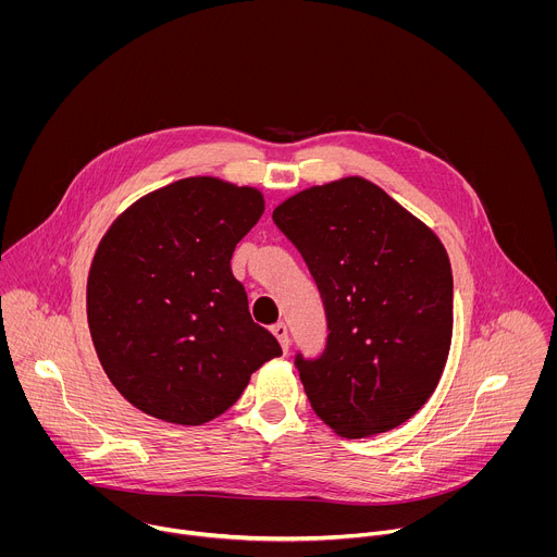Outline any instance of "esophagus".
I'll return each mask as SVG.
<instances>
[{"instance_id": "1", "label": "esophagus", "mask_w": 557, "mask_h": 557, "mask_svg": "<svg viewBox=\"0 0 557 557\" xmlns=\"http://www.w3.org/2000/svg\"><path fill=\"white\" fill-rule=\"evenodd\" d=\"M273 335L277 337V342L282 344V350L284 352H288V348H290V339H288V329H286V324H277V326H273Z\"/></svg>"}]
</instances>
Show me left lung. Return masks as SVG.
Returning <instances> with one entry per match:
<instances>
[{"instance_id":"obj_1","label":"left lung","mask_w":557,"mask_h":557,"mask_svg":"<svg viewBox=\"0 0 557 557\" xmlns=\"http://www.w3.org/2000/svg\"><path fill=\"white\" fill-rule=\"evenodd\" d=\"M273 220L326 308L324 355L295 361L310 408L344 438L399 428L434 394L451 346L454 282L438 235L361 176L308 187Z\"/></svg>"}]
</instances>
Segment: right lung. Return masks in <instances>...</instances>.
<instances>
[{
	"label": "right lung",
	"instance_id": "obj_1",
	"mask_svg": "<svg viewBox=\"0 0 557 557\" xmlns=\"http://www.w3.org/2000/svg\"><path fill=\"white\" fill-rule=\"evenodd\" d=\"M262 213L260 189L191 176L132 202L101 237L88 326L108 379L140 412L209 423L282 355L231 271L235 245Z\"/></svg>",
	"mask_w": 557,
	"mask_h": 557
}]
</instances>
